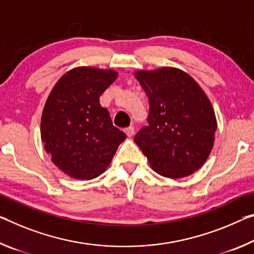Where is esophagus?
Segmentation results:
<instances>
[{
	"instance_id": "1",
	"label": "esophagus",
	"mask_w": 254,
	"mask_h": 254,
	"mask_svg": "<svg viewBox=\"0 0 254 254\" xmlns=\"http://www.w3.org/2000/svg\"><path fill=\"white\" fill-rule=\"evenodd\" d=\"M124 131H126V133H127V136H132L134 134V127H128Z\"/></svg>"
}]
</instances>
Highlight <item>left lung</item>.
<instances>
[{
  "label": "left lung",
  "mask_w": 254,
  "mask_h": 254,
  "mask_svg": "<svg viewBox=\"0 0 254 254\" xmlns=\"http://www.w3.org/2000/svg\"><path fill=\"white\" fill-rule=\"evenodd\" d=\"M134 76L149 99L148 127L134 142L157 174L182 179L202 167L217 130L215 111L190 74L176 67L139 70Z\"/></svg>",
  "instance_id": "obj_1"
}]
</instances>
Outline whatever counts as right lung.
I'll return each instance as SVG.
<instances>
[{"label":"right lung","mask_w":254,"mask_h":254,"mask_svg":"<svg viewBox=\"0 0 254 254\" xmlns=\"http://www.w3.org/2000/svg\"><path fill=\"white\" fill-rule=\"evenodd\" d=\"M118 75L114 70L78 66L64 73L48 95L40 136L53 164L72 179L97 178L127 138L99 103Z\"/></svg>","instance_id":"right-lung-1"}]
</instances>
